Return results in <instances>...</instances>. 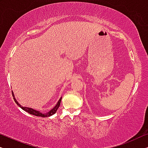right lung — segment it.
<instances>
[{
  "mask_svg": "<svg viewBox=\"0 0 148 148\" xmlns=\"http://www.w3.org/2000/svg\"><path fill=\"white\" fill-rule=\"evenodd\" d=\"M12 96H13V98H14V102H16V104L20 108H21L23 109V110H25V111L27 112L28 113L32 114V115H34V116H36L43 117V118H45V117L51 116L53 115V114H54L55 113H56V112H57V110H58L59 106H60V102H61V100H62V97H61V98H60V100H58V103H56V105L53 108L52 110H50L49 112H46V113H42V112H40V111H38V110H34L33 108H31L25 107V106H21L18 103V101L16 100V98H15V97H14V93H13L12 91Z\"/></svg>",
  "mask_w": 148,
  "mask_h": 148,
  "instance_id": "right-lung-1",
  "label": "right lung"
}]
</instances>
